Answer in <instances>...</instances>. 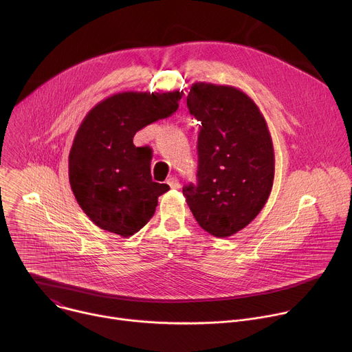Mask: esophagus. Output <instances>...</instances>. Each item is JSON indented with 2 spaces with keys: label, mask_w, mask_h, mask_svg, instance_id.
<instances>
[{
  "label": "esophagus",
  "mask_w": 352,
  "mask_h": 352,
  "mask_svg": "<svg viewBox=\"0 0 352 352\" xmlns=\"http://www.w3.org/2000/svg\"><path fill=\"white\" fill-rule=\"evenodd\" d=\"M167 184L170 185L171 189H179V181H178V178H175V177H170V178L167 179Z\"/></svg>",
  "instance_id": "1"
}]
</instances>
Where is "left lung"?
<instances>
[{
	"instance_id": "left-lung-1",
	"label": "left lung",
	"mask_w": 352,
	"mask_h": 352,
	"mask_svg": "<svg viewBox=\"0 0 352 352\" xmlns=\"http://www.w3.org/2000/svg\"><path fill=\"white\" fill-rule=\"evenodd\" d=\"M200 126L197 185L184 186L199 226L227 238L262 212L274 181V148L267 122L245 91L195 82L186 97Z\"/></svg>"
}]
</instances>
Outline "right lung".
<instances>
[{
  "label": "right lung",
  "instance_id": "right-lung-1",
  "mask_svg": "<svg viewBox=\"0 0 352 352\" xmlns=\"http://www.w3.org/2000/svg\"><path fill=\"white\" fill-rule=\"evenodd\" d=\"M182 91H121L97 103L80 122L68 159L71 189L85 214L102 230L128 238L156 212L170 186L152 181L148 147L135 133L178 109Z\"/></svg>",
  "mask_w": 352,
  "mask_h": 352
}]
</instances>
